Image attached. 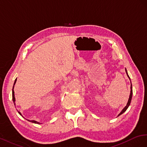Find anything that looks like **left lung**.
I'll return each mask as SVG.
<instances>
[{"label": "left lung", "instance_id": "obj_1", "mask_svg": "<svg viewBox=\"0 0 147 147\" xmlns=\"http://www.w3.org/2000/svg\"><path fill=\"white\" fill-rule=\"evenodd\" d=\"M125 72H126V74H127V76H128V78H129V79H130V78H129V75H128V74H127L126 69H125ZM130 80H131V79H130ZM132 97V84H131V94H130V95H129V100H128V102H127V105H126V106H125V107L123 108V110L122 111H121V112L119 113V114L118 115V116H120L121 115H122L123 113H124L125 111H126V110L128 108L129 106L130 105V103H131V102Z\"/></svg>", "mask_w": 147, "mask_h": 147}]
</instances>
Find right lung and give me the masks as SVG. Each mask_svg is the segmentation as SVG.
<instances>
[{
  "label": "right lung",
  "mask_w": 147,
  "mask_h": 147,
  "mask_svg": "<svg viewBox=\"0 0 147 147\" xmlns=\"http://www.w3.org/2000/svg\"><path fill=\"white\" fill-rule=\"evenodd\" d=\"M16 81V79H15V82H14V85L15 84ZM14 85H13V89H12V98H13V103H14L15 105V94H14V90H13V87H14ZM18 113H19V114H20V115H22V114H21V113H20V111H18ZM28 121H30V122H32V123H36V124H40L39 123L37 122V121H34V120H32V121H29V120H28Z\"/></svg>",
  "instance_id": "add662e5"
}]
</instances>
